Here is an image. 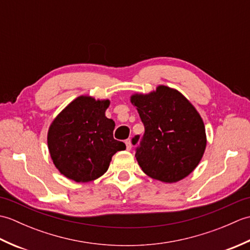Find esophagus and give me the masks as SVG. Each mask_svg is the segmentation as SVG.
Wrapping results in <instances>:
<instances>
[{"instance_id": "34e87169", "label": "esophagus", "mask_w": 250, "mask_h": 250, "mask_svg": "<svg viewBox=\"0 0 250 250\" xmlns=\"http://www.w3.org/2000/svg\"><path fill=\"white\" fill-rule=\"evenodd\" d=\"M125 143V146H126V150H131V148H132L131 140H126Z\"/></svg>"}]
</instances>
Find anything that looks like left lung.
Instances as JSON below:
<instances>
[{
  "mask_svg": "<svg viewBox=\"0 0 250 250\" xmlns=\"http://www.w3.org/2000/svg\"><path fill=\"white\" fill-rule=\"evenodd\" d=\"M145 126L135 157L148 176L172 184L198 167L206 148L203 119L176 89L158 86L147 94L131 95ZM140 136L132 143L135 145Z\"/></svg>",
  "mask_w": 250,
  "mask_h": 250,
  "instance_id": "8db88e82",
  "label": "left lung"
}]
</instances>
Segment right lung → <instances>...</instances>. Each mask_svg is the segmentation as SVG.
<instances>
[{
  "label": "right lung",
  "instance_id": "add662e5",
  "mask_svg": "<svg viewBox=\"0 0 250 250\" xmlns=\"http://www.w3.org/2000/svg\"><path fill=\"white\" fill-rule=\"evenodd\" d=\"M109 100L81 95L73 100L51 122L47 135L55 167L76 183H88L107 171L125 143L114 139L115 122L105 116Z\"/></svg>",
  "mask_w": 250,
  "mask_h": 250
}]
</instances>
